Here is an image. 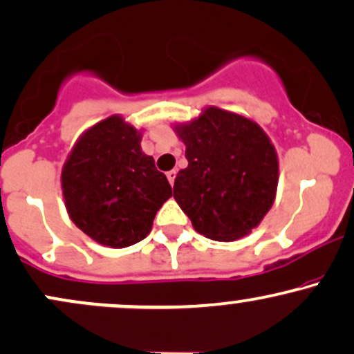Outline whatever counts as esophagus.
Returning a JSON list of instances; mask_svg holds the SVG:
<instances>
[{
	"label": "esophagus",
	"mask_w": 354,
	"mask_h": 354,
	"mask_svg": "<svg viewBox=\"0 0 354 354\" xmlns=\"http://www.w3.org/2000/svg\"><path fill=\"white\" fill-rule=\"evenodd\" d=\"M166 176H168V181H169V185H174V178H176V169H171V171H168L166 173Z\"/></svg>",
	"instance_id": "1"
}]
</instances>
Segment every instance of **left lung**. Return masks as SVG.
Returning <instances> with one entry per match:
<instances>
[{"instance_id": "1", "label": "left lung", "mask_w": 354, "mask_h": 354, "mask_svg": "<svg viewBox=\"0 0 354 354\" xmlns=\"http://www.w3.org/2000/svg\"><path fill=\"white\" fill-rule=\"evenodd\" d=\"M188 166L173 196L194 230L216 241H234L259 225L273 206L278 156L254 121L214 106L176 126Z\"/></svg>"}]
</instances>
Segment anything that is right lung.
Here are the masks:
<instances>
[{
	"label": "right lung",
	"mask_w": 354,
	"mask_h": 354,
	"mask_svg": "<svg viewBox=\"0 0 354 354\" xmlns=\"http://www.w3.org/2000/svg\"><path fill=\"white\" fill-rule=\"evenodd\" d=\"M140 143L135 126L109 116L80 138L63 166L68 214L100 245L126 248L145 239L171 196L168 180Z\"/></svg>",
	"instance_id": "right-lung-1"
}]
</instances>
